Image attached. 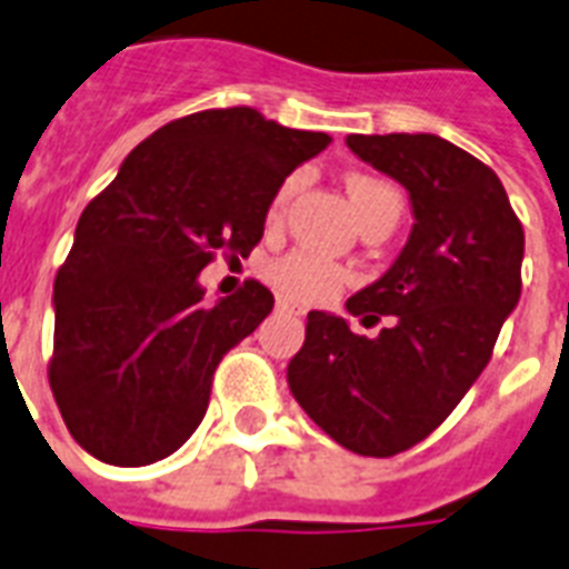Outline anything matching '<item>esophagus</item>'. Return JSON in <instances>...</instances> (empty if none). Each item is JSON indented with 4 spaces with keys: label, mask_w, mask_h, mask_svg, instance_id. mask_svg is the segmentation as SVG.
Returning <instances> with one entry per match:
<instances>
[{
    "label": "esophagus",
    "mask_w": 569,
    "mask_h": 569,
    "mask_svg": "<svg viewBox=\"0 0 569 569\" xmlns=\"http://www.w3.org/2000/svg\"><path fill=\"white\" fill-rule=\"evenodd\" d=\"M276 308H279V311H284V315H306V308L299 306V302H293V299H284V297H279Z\"/></svg>",
    "instance_id": "obj_1"
}]
</instances>
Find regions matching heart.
Segmentation results:
<instances>
[{"instance_id": "b5f03b06", "label": "heart", "mask_w": 569, "mask_h": 569, "mask_svg": "<svg viewBox=\"0 0 569 569\" xmlns=\"http://www.w3.org/2000/svg\"><path fill=\"white\" fill-rule=\"evenodd\" d=\"M299 174H290L272 196L270 216H276L284 210V204L290 201V196L297 192ZM347 192H350V201H353L359 219H365L373 210L380 207H398L400 210V196L398 189L386 183L380 178H371V174H353L347 180ZM270 281L281 293L297 299H308V302H317V299L332 297L335 290L341 288L347 281V270L338 267L335 261L323 258V254L308 252V249H297V252L284 254L270 267Z\"/></svg>"}]
</instances>
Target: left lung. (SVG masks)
<instances>
[{"instance_id":"8db88e82","label":"left lung","mask_w":569,"mask_h":569,"mask_svg":"<svg viewBox=\"0 0 569 569\" xmlns=\"http://www.w3.org/2000/svg\"><path fill=\"white\" fill-rule=\"evenodd\" d=\"M362 162L409 192L412 231L389 270L347 299L377 338L308 311L288 365L297 403L362 457H391L433 433L481 377L522 290L526 234L490 166L433 133L347 136Z\"/></svg>"}]
</instances>
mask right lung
Instances as JSON below:
<instances>
[{"instance_id":"right-lung-1","label":"right lung","mask_w":569,"mask_h":569,"mask_svg":"<svg viewBox=\"0 0 569 569\" xmlns=\"http://www.w3.org/2000/svg\"><path fill=\"white\" fill-rule=\"evenodd\" d=\"M329 142L207 109L148 136L82 210L52 288L50 389L91 457L148 466L196 433L216 365L276 302L261 281L204 302L198 272L252 252L276 189Z\"/></svg>"}]
</instances>
